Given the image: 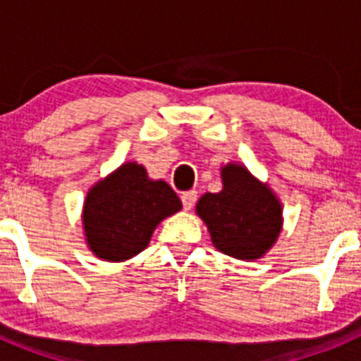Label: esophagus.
<instances>
[{
    "mask_svg": "<svg viewBox=\"0 0 361 361\" xmlns=\"http://www.w3.org/2000/svg\"><path fill=\"white\" fill-rule=\"evenodd\" d=\"M181 202H183L185 209H192V207L195 206V202H197V192L195 190L183 192V194H181Z\"/></svg>",
    "mask_w": 361,
    "mask_h": 361,
    "instance_id": "1",
    "label": "esophagus"
}]
</instances>
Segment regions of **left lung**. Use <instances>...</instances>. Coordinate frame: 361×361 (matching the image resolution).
I'll use <instances>...</instances> for the list:
<instances>
[{
	"label": "left lung",
	"instance_id": "1",
	"mask_svg": "<svg viewBox=\"0 0 361 361\" xmlns=\"http://www.w3.org/2000/svg\"><path fill=\"white\" fill-rule=\"evenodd\" d=\"M221 178L224 190L199 199V216L218 250L241 260H255L274 245L281 231V204L246 167L228 164L221 169Z\"/></svg>",
	"mask_w": 361,
	"mask_h": 361
}]
</instances>
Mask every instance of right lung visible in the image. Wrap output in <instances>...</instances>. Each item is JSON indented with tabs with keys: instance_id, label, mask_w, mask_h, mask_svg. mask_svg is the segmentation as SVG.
I'll use <instances>...</instances> for the list:
<instances>
[{
	"instance_id": "right-lung-1",
	"label": "right lung",
	"mask_w": 361,
	"mask_h": 361,
	"mask_svg": "<svg viewBox=\"0 0 361 361\" xmlns=\"http://www.w3.org/2000/svg\"><path fill=\"white\" fill-rule=\"evenodd\" d=\"M180 209L181 201L166 181L148 180L143 166L123 164L87 195V243L99 258L127 260L147 248L164 218Z\"/></svg>"
}]
</instances>
